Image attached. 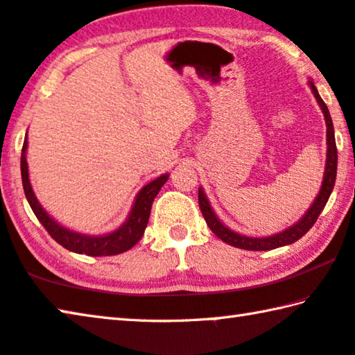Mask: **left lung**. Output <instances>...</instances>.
<instances>
[{
	"instance_id": "left-lung-1",
	"label": "left lung",
	"mask_w": 355,
	"mask_h": 355,
	"mask_svg": "<svg viewBox=\"0 0 355 355\" xmlns=\"http://www.w3.org/2000/svg\"><path fill=\"white\" fill-rule=\"evenodd\" d=\"M309 86L315 95L318 105L321 107V111L324 114V120H326L327 153H326V167H324V177H322L320 192H318L313 203H311L310 208L304 213L302 218H300L296 224H293L288 228H285L284 232H279L271 236L252 238V236L241 235V233L233 232L232 228H228L227 225L222 224L220 219L216 216L214 209L211 208V203H209L205 191H203V188H199V207L208 227L211 228V232L216 236L222 239L224 243L233 245V248L244 249V250H271V249L282 248V245L293 244L294 241H297L299 238H302L305 233L313 227L318 216L321 214L324 207H326L330 194H332V189L335 186V178H336V163H338V155H336V146H335L334 123H332V117H330L327 106L320 97V94H318V89L315 87L313 81L310 80Z\"/></svg>"
}]
</instances>
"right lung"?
<instances>
[{
    "instance_id": "obj_1",
    "label": "right lung",
    "mask_w": 355,
    "mask_h": 355,
    "mask_svg": "<svg viewBox=\"0 0 355 355\" xmlns=\"http://www.w3.org/2000/svg\"><path fill=\"white\" fill-rule=\"evenodd\" d=\"M26 150H28V135L25 136V142H23L21 148V182L23 189H25V196L28 199L29 207L33 208L34 214L37 216L40 224L46 228L51 238L55 239L70 252L75 254H86L91 257H107V255H117L122 252L130 250L133 245L142 238L146 227L148 224L150 209H152V203L155 197L158 196L159 189L169 178V173H163V175L156 177L152 182L142 186L141 191L137 192L131 207L130 213L120 227L110 233H103V235H87V233H81L76 230H71L69 227H64L59 224L56 219H53L50 214L45 211V208L40 205V202L35 197L31 182H29V172H28V161H26Z\"/></svg>"
}]
</instances>
